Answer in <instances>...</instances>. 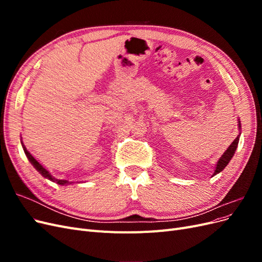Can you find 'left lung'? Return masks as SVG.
Here are the masks:
<instances>
[{"label":"left lung","mask_w":262,"mask_h":262,"mask_svg":"<svg viewBox=\"0 0 262 262\" xmlns=\"http://www.w3.org/2000/svg\"><path fill=\"white\" fill-rule=\"evenodd\" d=\"M239 122V121H238ZM239 129H241V122H239ZM238 141H239V136L237 137L234 141H233V143L228 146V148L225 150L224 152V154L221 156V158L219 160V162H217V164H216V168H215V170H214V173H213V176L214 175H217L219 172H221L222 170H223L226 166H227V164L229 163V161L232 160V157L234 156V154H235V150H236V148H237V145H238Z\"/></svg>","instance_id":"obj_1"}]
</instances>
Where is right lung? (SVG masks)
I'll return each instance as SVG.
<instances>
[{
    "instance_id": "obj_1",
    "label": "right lung",
    "mask_w": 262,
    "mask_h": 262,
    "mask_svg": "<svg viewBox=\"0 0 262 262\" xmlns=\"http://www.w3.org/2000/svg\"><path fill=\"white\" fill-rule=\"evenodd\" d=\"M21 145H23V148H24V152H25V154H26L27 158L29 160V162L34 165V167H35L39 172H40L41 175H42L45 178H48V179H49V180H51V181H55V182H57L58 185H62V186H63V185H68V184H69V181H68V180L55 179L53 176H51V173H50L48 170H47V169L43 167V166H42L40 163H39L33 155H31V154L28 152L27 148L25 147V145H24L23 143H21Z\"/></svg>"
}]
</instances>
